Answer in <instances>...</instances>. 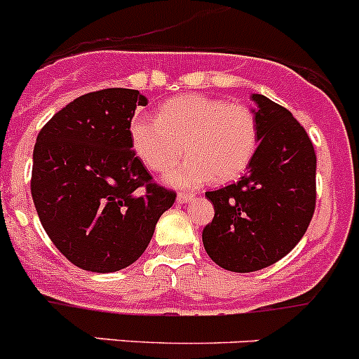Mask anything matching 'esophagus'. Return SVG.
<instances>
[{"instance_id":"1","label":"esophagus","mask_w":359,"mask_h":359,"mask_svg":"<svg viewBox=\"0 0 359 359\" xmlns=\"http://www.w3.org/2000/svg\"><path fill=\"white\" fill-rule=\"evenodd\" d=\"M193 200V195L191 193H179L177 195V203H189Z\"/></svg>"}]
</instances>
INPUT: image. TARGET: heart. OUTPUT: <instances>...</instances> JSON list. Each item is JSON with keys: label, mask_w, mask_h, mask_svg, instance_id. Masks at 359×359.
Here are the masks:
<instances>
[{"label": "heart", "mask_w": 359, "mask_h": 359, "mask_svg": "<svg viewBox=\"0 0 359 359\" xmlns=\"http://www.w3.org/2000/svg\"><path fill=\"white\" fill-rule=\"evenodd\" d=\"M129 134L136 156L156 173H168L186 147L189 159L168 177L175 186L239 179L259 145V126L248 106L202 93L166 100L157 118L133 116Z\"/></svg>", "instance_id": "1"}]
</instances>
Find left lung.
Segmentation results:
<instances>
[{"mask_svg": "<svg viewBox=\"0 0 359 359\" xmlns=\"http://www.w3.org/2000/svg\"><path fill=\"white\" fill-rule=\"evenodd\" d=\"M259 147L239 182L207 191L214 219L203 229L207 255L233 273L273 266L301 241L316 210L317 157L289 109L253 93Z\"/></svg>", "mask_w": 359, "mask_h": 359, "instance_id": "left-lung-1", "label": "left lung"}]
</instances>
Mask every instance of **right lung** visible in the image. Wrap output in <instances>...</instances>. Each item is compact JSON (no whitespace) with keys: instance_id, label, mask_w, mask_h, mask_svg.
Masks as SVG:
<instances>
[{"instance_id":"1","label":"right lung","mask_w":359,"mask_h":359,"mask_svg":"<svg viewBox=\"0 0 359 359\" xmlns=\"http://www.w3.org/2000/svg\"><path fill=\"white\" fill-rule=\"evenodd\" d=\"M138 90L74 99L36 136L32 196L43 230L67 260L115 273L143 255L175 193L152 182L130 143Z\"/></svg>"}]
</instances>
